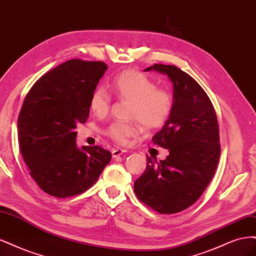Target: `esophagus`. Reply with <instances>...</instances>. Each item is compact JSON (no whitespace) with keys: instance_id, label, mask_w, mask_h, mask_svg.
Returning <instances> with one entry per match:
<instances>
[{"instance_id":"esophagus-1","label":"esophagus","mask_w":256,"mask_h":256,"mask_svg":"<svg viewBox=\"0 0 256 256\" xmlns=\"http://www.w3.org/2000/svg\"><path fill=\"white\" fill-rule=\"evenodd\" d=\"M124 152H126V151L122 150V149H112V158H119V156H121Z\"/></svg>"}]
</instances>
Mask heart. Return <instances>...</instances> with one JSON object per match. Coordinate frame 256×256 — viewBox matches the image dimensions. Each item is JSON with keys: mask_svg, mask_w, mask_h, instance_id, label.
I'll list each match as a JSON object with an SVG mask.
<instances>
[{"mask_svg": "<svg viewBox=\"0 0 256 256\" xmlns=\"http://www.w3.org/2000/svg\"><path fill=\"white\" fill-rule=\"evenodd\" d=\"M112 90L119 98L132 102L130 119L139 121L146 130L164 126L171 116L173 96L166 89L158 85L144 73L137 70H126L112 82ZM112 98L103 87L96 88L89 98V107L98 117H104L110 112ZM142 128L134 122H114L106 134L114 142L124 144L132 137L137 136Z\"/></svg>", "mask_w": 256, "mask_h": 256, "instance_id": "1", "label": "heart"}]
</instances>
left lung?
Masks as SVG:
<instances>
[{"mask_svg": "<svg viewBox=\"0 0 256 256\" xmlns=\"http://www.w3.org/2000/svg\"><path fill=\"white\" fill-rule=\"evenodd\" d=\"M167 74L173 84V110L154 144L169 150L158 162L148 156L134 183L138 199L160 214H176L199 199L212 180L220 156L219 126L203 88L176 66L155 64L144 71Z\"/></svg>", "mask_w": 256, "mask_h": 256, "instance_id": "obj_1", "label": "left lung"}]
</instances>
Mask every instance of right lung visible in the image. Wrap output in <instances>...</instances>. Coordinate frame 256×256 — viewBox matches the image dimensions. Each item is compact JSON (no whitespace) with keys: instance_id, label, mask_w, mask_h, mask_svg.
I'll return each mask as SVG.
<instances>
[{"instance_id":"1","label":"right lung","mask_w":256,"mask_h":256,"mask_svg":"<svg viewBox=\"0 0 256 256\" xmlns=\"http://www.w3.org/2000/svg\"><path fill=\"white\" fill-rule=\"evenodd\" d=\"M107 69L103 62L71 60L41 76L18 118L20 150L30 176L48 194L86 192L112 160L100 146H76V126L89 116V98Z\"/></svg>"}]
</instances>
